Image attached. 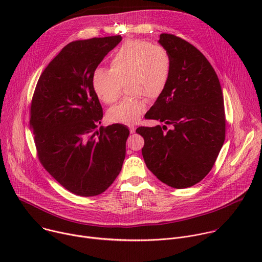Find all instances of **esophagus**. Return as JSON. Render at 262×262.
I'll return each instance as SVG.
<instances>
[{
    "mask_svg": "<svg viewBox=\"0 0 262 262\" xmlns=\"http://www.w3.org/2000/svg\"><path fill=\"white\" fill-rule=\"evenodd\" d=\"M129 132H130V134L136 133V127L135 126H129Z\"/></svg>",
    "mask_w": 262,
    "mask_h": 262,
    "instance_id": "1",
    "label": "esophagus"
}]
</instances>
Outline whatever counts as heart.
<instances>
[{"instance_id": "heart-1", "label": "heart", "mask_w": 262, "mask_h": 262, "mask_svg": "<svg viewBox=\"0 0 262 262\" xmlns=\"http://www.w3.org/2000/svg\"><path fill=\"white\" fill-rule=\"evenodd\" d=\"M172 71L168 51L145 40H128L110 58V70L94 71L92 85L98 98L106 103L115 102L126 83V89L134 95L108 108L106 117L113 123L132 124L146 111V99L154 100L165 91Z\"/></svg>"}]
</instances>
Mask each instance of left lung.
I'll return each instance as SVG.
<instances>
[{"instance_id":"left-lung-1","label":"left lung","mask_w":262,"mask_h":262,"mask_svg":"<svg viewBox=\"0 0 262 262\" xmlns=\"http://www.w3.org/2000/svg\"><path fill=\"white\" fill-rule=\"evenodd\" d=\"M159 43L171 57V77L145 118L164 125L136 133L144 138L147 168L171 188L185 189L209 173L225 141L224 98L214 69L199 50L172 34H161ZM167 125L171 129L164 132Z\"/></svg>"}]
</instances>
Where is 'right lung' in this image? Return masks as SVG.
<instances>
[{"instance_id": "right-lung-1", "label": "right lung", "mask_w": 262, "mask_h": 262, "mask_svg": "<svg viewBox=\"0 0 262 262\" xmlns=\"http://www.w3.org/2000/svg\"><path fill=\"white\" fill-rule=\"evenodd\" d=\"M120 35L68 43L36 85L30 128L45 169L66 190L83 197L103 193L119 175L129 135L123 124L97 125L102 107L93 73Z\"/></svg>"}]
</instances>
